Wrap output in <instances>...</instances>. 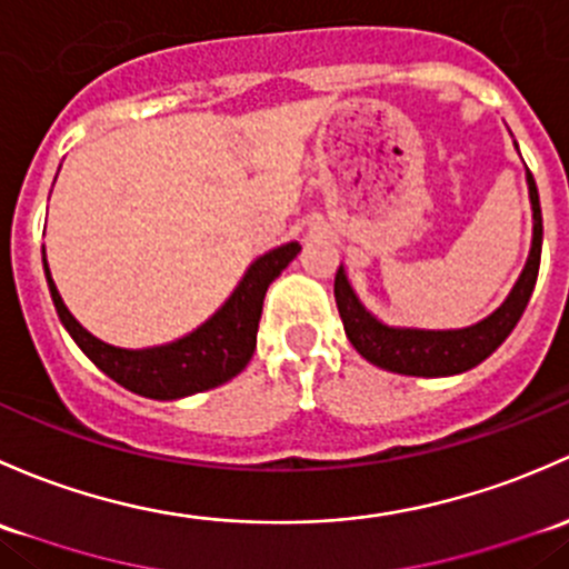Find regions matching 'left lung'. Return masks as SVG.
I'll return each instance as SVG.
<instances>
[{"label": "left lung", "mask_w": 569, "mask_h": 569, "mask_svg": "<svg viewBox=\"0 0 569 569\" xmlns=\"http://www.w3.org/2000/svg\"><path fill=\"white\" fill-rule=\"evenodd\" d=\"M526 183H529L531 216H535L529 260H526L523 273L515 282L507 301L493 315L479 320V323L468 328H449V331L380 323L372 312H367V307L359 301V296H356V290L348 282V273L339 266L337 279H333V298H337L339 318H342L350 345L370 365L397 375H416V378H447V375H460L471 370V367L482 365L503 339L512 333L526 303H529L531 292H535L542 254V210L531 172H526Z\"/></svg>", "instance_id": "left-lung-1"}]
</instances>
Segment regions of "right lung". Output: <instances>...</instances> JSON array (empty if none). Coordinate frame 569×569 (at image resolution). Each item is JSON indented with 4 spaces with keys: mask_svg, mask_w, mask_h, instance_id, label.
Here are the masks:
<instances>
[{
    "mask_svg": "<svg viewBox=\"0 0 569 569\" xmlns=\"http://www.w3.org/2000/svg\"><path fill=\"white\" fill-rule=\"evenodd\" d=\"M298 251L301 246L292 241L257 257L213 318H208L202 326L174 342L142 350L114 348V345L92 337L68 312L66 301L51 279L46 254L43 268L51 301H54L62 326L68 328L73 342L84 350V356L98 370L107 372L114 383L133 395L150 397V400H180V397L227 383L249 365L257 348V326H260L262 298H266L268 284L296 260Z\"/></svg>",
    "mask_w": 569,
    "mask_h": 569,
    "instance_id": "1",
    "label": "right lung"
}]
</instances>
